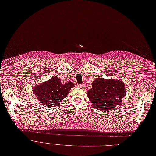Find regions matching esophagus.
Listing matches in <instances>:
<instances>
[{
  "label": "esophagus",
  "instance_id": "obj_1",
  "mask_svg": "<svg viewBox=\"0 0 156 156\" xmlns=\"http://www.w3.org/2000/svg\"><path fill=\"white\" fill-rule=\"evenodd\" d=\"M77 87H80V88H84L85 86H84V84H78Z\"/></svg>",
  "mask_w": 156,
  "mask_h": 156
}]
</instances>
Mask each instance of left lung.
I'll return each mask as SVG.
<instances>
[{
	"label": "left lung",
	"mask_w": 156,
	"mask_h": 156,
	"mask_svg": "<svg viewBox=\"0 0 156 156\" xmlns=\"http://www.w3.org/2000/svg\"><path fill=\"white\" fill-rule=\"evenodd\" d=\"M87 93L93 105L99 110L112 109L120 104L126 95L124 84L121 80L96 78Z\"/></svg>",
	"instance_id": "8db88e82"
}]
</instances>
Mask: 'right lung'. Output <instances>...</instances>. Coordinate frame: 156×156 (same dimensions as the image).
<instances>
[{
	"label": "right lung",
	"instance_id": "1",
	"mask_svg": "<svg viewBox=\"0 0 156 156\" xmlns=\"http://www.w3.org/2000/svg\"><path fill=\"white\" fill-rule=\"evenodd\" d=\"M74 84L72 82L62 84L57 77H51L47 82L37 86L34 92L37 100L46 107H55L66 97L69 91Z\"/></svg>",
	"mask_w": 156,
	"mask_h": 156
}]
</instances>
